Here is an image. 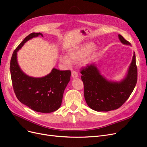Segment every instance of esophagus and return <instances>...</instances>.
I'll return each mask as SVG.
<instances>
[{"mask_svg":"<svg viewBox=\"0 0 147 147\" xmlns=\"http://www.w3.org/2000/svg\"><path fill=\"white\" fill-rule=\"evenodd\" d=\"M71 76H72L73 78H77L78 77V74L76 71H73L71 72Z\"/></svg>","mask_w":147,"mask_h":147,"instance_id":"obj_1","label":"esophagus"}]
</instances>
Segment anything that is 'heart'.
Here are the masks:
<instances>
[{"label": "heart", "instance_id": "b5f03b06", "mask_svg": "<svg viewBox=\"0 0 147 147\" xmlns=\"http://www.w3.org/2000/svg\"><path fill=\"white\" fill-rule=\"evenodd\" d=\"M93 47L92 42H87L73 47L68 51L67 55H60L59 61L63 65L70 67L72 65V62L79 61L82 59V64L85 65L90 61L92 54L95 52V49H93L91 53H88Z\"/></svg>", "mask_w": 147, "mask_h": 147}]
</instances>
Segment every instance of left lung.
<instances>
[{"instance_id":"1","label":"left lung","mask_w":147,"mask_h":147,"mask_svg":"<svg viewBox=\"0 0 147 147\" xmlns=\"http://www.w3.org/2000/svg\"><path fill=\"white\" fill-rule=\"evenodd\" d=\"M118 38L121 43L131 46L123 36L118 35ZM80 73L84 85V96L88 106L97 112L117 109L129 98L136 85L138 70L135 53L125 77L119 82L107 80L94 63L82 68Z\"/></svg>"}]
</instances>
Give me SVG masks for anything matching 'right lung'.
I'll use <instances>...</instances> for the list:
<instances>
[{
	"mask_svg": "<svg viewBox=\"0 0 147 147\" xmlns=\"http://www.w3.org/2000/svg\"><path fill=\"white\" fill-rule=\"evenodd\" d=\"M39 35L43 36L40 32L29 34L14 51L10 62L11 76L14 92L22 103L38 112L50 113L60 107L71 71L53 68L44 77L34 78L22 71L17 62V52L25 42Z\"/></svg>",
	"mask_w": 147,
	"mask_h": 147,
	"instance_id": "obj_1",
	"label": "right lung"
}]
</instances>
